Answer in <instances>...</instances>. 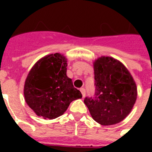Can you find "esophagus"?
I'll list each match as a JSON object with an SVG mask.
<instances>
[{
  "label": "esophagus",
  "instance_id": "obj_1",
  "mask_svg": "<svg viewBox=\"0 0 152 152\" xmlns=\"http://www.w3.org/2000/svg\"><path fill=\"white\" fill-rule=\"evenodd\" d=\"M80 91H81V93H82V95H83V97H85V95H86V91H85V89H84V88H80Z\"/></svg>",
  "mask_w": 152,
  "mask_h": 152
}]
</instances>
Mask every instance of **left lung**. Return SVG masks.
Listing matches in <instances>:
<instances>
[{
	"mask_svg": "<svg viewBox=\"0 0 152 152\" xmlns=\"http://www.w3.org/2000/svg\"><path fill=\"white\" fill-rule=\"evenodd\" d=\"M95 94L85 98L92 118L102 125L123 121L132 110L137 97L136 82L127 68L118 60L102 56L93 62Z\"/></svg>",
	"mask_w": 152,
	"mask_h": 152,
	"instance_id": "1",
	"label": "left lung"
}]
</instances>
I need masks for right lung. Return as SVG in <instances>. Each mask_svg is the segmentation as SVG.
<instances>
[{"label":"right lung","mask_w":152,"mask_h":152,"mask_svg":"<svg viewBox=\"0 0 152 152\" xmlns=\"http://www.w3.org/2000/svg\"><path fill=\"white\" fill-rule=\"evenodd\" d=\"M67 58L59 53L42 57L34 64L24 83L25 101L37 116L54 119L82 94L67 76Z\"/></svg>","instance_id":"1"}]
</instances>
